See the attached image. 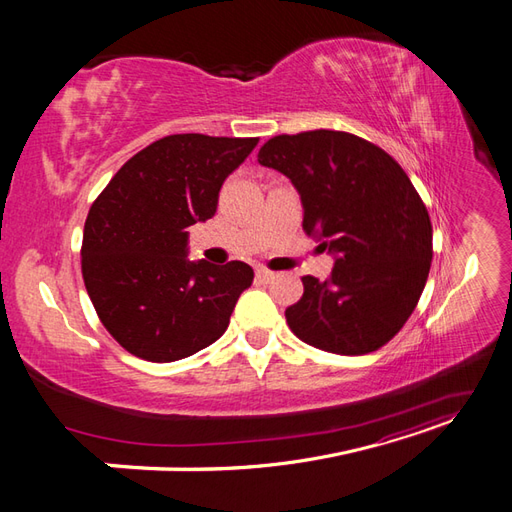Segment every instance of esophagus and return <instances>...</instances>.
I'll use <instances>...</instances> for the list:
<instances>
[{
	"label": "esophagus",
	"mask_w": 512,
	"mask_h": 512,
	"mask_svg": "<svg viewBox=\"0 0 512 512\" xmlns=\"http://www.w3.org/2000/svg\"><path fill=\"white\" fill-rule=\"evenodd\" d=\"M256 277H258L260 282H271L273 277H275V273L269 271V269H265V267H258V269H256Z\"/></svg>",
	"instance_id": "obj_1"
}]
</instances>
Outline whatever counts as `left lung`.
I'll use <instances>...</instances> for the list:
<instances>
[{
	"instance_id": "obj_1",
	"label": "left lung",
	"mask_w": 512,
	"mask_h": 512,
	"mask_svg": "<svg viewBox=\"0 0 512 512\" xmlns=\"http://www.w3.org/2000/svg\"><path fill=\"white\" fill-rule=\"evenodd\" d=\"M258 162L292 181L303 230L335 256L327 280L301 277L303 297L286 309L290 331L335 354L391 342L421 299L433 256L429 213L406 170L337 130L273 136Z\"/></svg>"
}]
</instances>
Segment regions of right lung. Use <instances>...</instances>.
<instances>
[{
    "mask_svg": "<svg viewBox=\"0 0 512 512\" xmlns=\"http://www.w3.org/2000/svg\"><path fill=\"white\" fill-rule=\"evenodd\" d=\"M258 138L170 134L138 151L91 205L81 269L100 322L121 348L170 363L211 346L254 271L188 260V228L218 209L222 183Z\"/></svg>",
    "mask_w": 512,
    "mask_h": 512,
    "instance_id": "obj_1",
    "label": "right lung"
}]
</instances>
